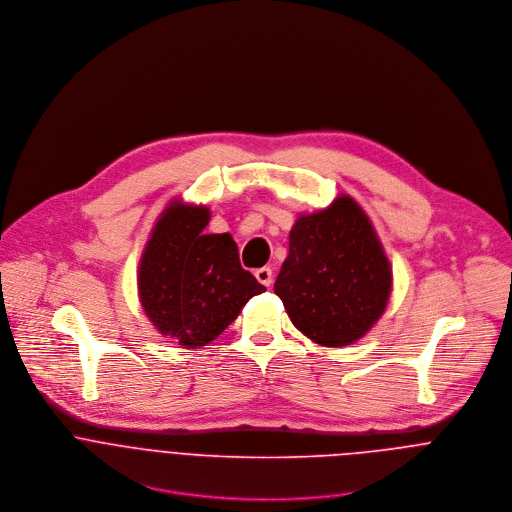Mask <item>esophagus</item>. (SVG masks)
<instances>
[{"label": "esophagus", "mask_w": 512, "mask_h": 512, "mask_svg": "<svg viewBox=\"0 0 512 512\" xmlns=\"http://www.w3.org/2000/svg\"><path fill=\"white\" fill-rule=\"evenodd\" d=\"M254 276H256V280L262 284V286H270L272 284V270L270 268H258L256 272H254Z\"/></svg>", "instance_id": "obj_1"}]
</instances>
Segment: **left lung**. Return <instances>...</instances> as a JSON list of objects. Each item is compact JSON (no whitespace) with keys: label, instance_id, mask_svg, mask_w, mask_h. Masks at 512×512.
I'll list each match as a JSON object with an SVG mask.
<instances>
[{"label":"left lung","instance_id":"1","mask_svg":"<svg viewBox=\"0 0 512 512\" xmlns=\"http://www.w3.org/2000/svg\"><path fill=\"white\" fill-rule=\"evenodd\" d=\"M274 292L293 325L325 347L365 337L392 292V268L361 205L337 197L327 209L301 215Z\"/></svg>","mask_w":512,"mask_h":512}]
</instances>
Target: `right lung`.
Returning a JSON list of instances; mask_svg holds the SVG:
<instances>
[{"label":"right lung","mask_w":512,"mask_h":512,"mask_svg":"<svg viewBox=\"0 0 512 512\" xmlns=\"http://www.w3.org/2000/svg\"><path fill=\"white\" fill-rule=\"evenodd\" d=\"M209 220L207 207L171 201L149 234L138 270L147 319L185 349L215 341L250 297L266 292L240 266L228 232H205Z\"/></svg>","instance_id":"right-lung-1"}]
</instances>
